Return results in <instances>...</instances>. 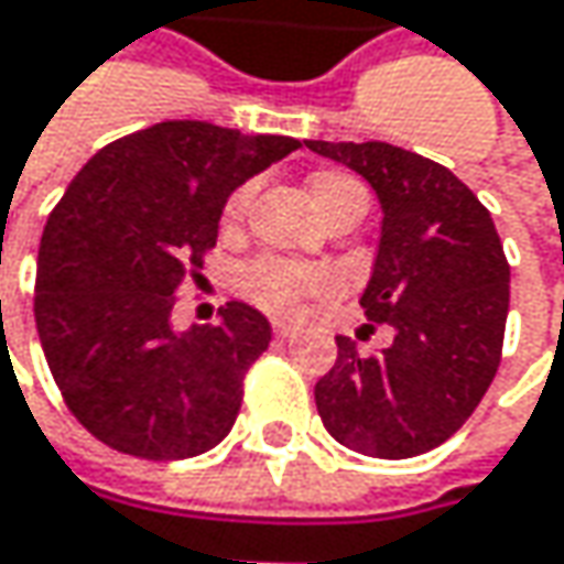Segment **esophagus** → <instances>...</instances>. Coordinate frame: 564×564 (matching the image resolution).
Wrapping results in <instances>:
<instances>
[{
    "label": "esophagus",
    "mask_w": 564,
    "mask_h": 564,
    "mask_svg": "<svg viewBox=\"0 0 564 564\" xmlns=\"http://www.w3.org/2000/svg\"><path fill=\"white\" fill-rule=\"evenodd\" d=\"M274 336H278V339H293V336H296V326H290V323H274Z\"/></svg>",
    "instance_id": "esophagus-1"
}]
</instances>
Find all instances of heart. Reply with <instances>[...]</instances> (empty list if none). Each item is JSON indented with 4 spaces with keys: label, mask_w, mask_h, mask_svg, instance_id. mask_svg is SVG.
Returning a JSON list of instances; mask_svg holds the SVG:
<instances>
[{
    "label": "heart",
    "mask_w": 564,
    "mask_h": 564,
    "mask_svg": "<svg viewBox=\"0 0 564 564\" xmlns=\"http://www.w3.org/2000/svg\"><path fill=\"white\" fill-rule=\"evenodd\" d=\"M306 195L313 202V208L329 218L336 208L343 205H352V202H366L369 205V195L362 188V182H356L352 175L336 170H319L306 178ZM251 205V188H238L225 212H221V225L225 231H238L241 221H245V212ZM333 283V274L323 271V268H313V264H293V261H281V258H261L254 264H248V271L241 274V290L261 303L264 310H274V313H286L293 306H300V300H306L310 293H319Z\"/></svg>",
    "instance_id": "1"
}]
</instances>
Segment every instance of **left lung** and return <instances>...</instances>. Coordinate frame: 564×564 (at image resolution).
<instances>
[{
    "label": "left lung",
    "instance_id": "8db88e82",
    "mask_svg": "<svg viewBox=\"0 0 564 564\" xmlns=\"http://www.w3.org/2000/svg\"><path fill=\"white\" fill-rule=\"evenodd\" d=\"M306 150L359 172L379 195V251L359 303L392 326V343L372 356L336 336L316 411L349 451L386 460L434 451L500 366L509 264L497 225L454 172L401 147L306 140Z\"/></svg>",
    "mask_w": 564,
    "mask_h": 564
}]
</instances>
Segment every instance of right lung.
Listing matches in <instances>:
<instances>
[{
  "mask_svg": "<svg viewBox=\"0 0 564 564\" xmlns=\"http://www.w3.org/2000/svg\"><path fill=\"white\" fill-rule=\"evenodd\" d=\"M293 150V137L166 120L74 175L42 235L35 323L57 389L97 441L182 460L228 437L271 323L231 300L221 323L175 329L172 306L215 248L231 192Z\"/></svg>",
  "mask_w": 564,
  "mask_h": 564,
  "instance_id": "obj_1",
  "label": "right lung"
}]
</instances>
